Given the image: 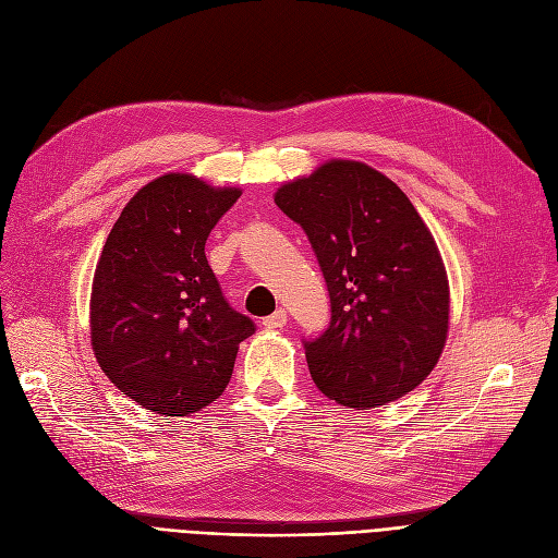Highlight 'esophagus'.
Listing matches in <instances>:
<instances>
[{"label": "esophagus", "instance_id": "obj_1", "mask_svg": "<svg viewBox=\"0 0 558 558\" xmlns=\"http://www.w3.org/2000/svg\"><path fill=\"white\" fill-rule=\"evenodd\" d=\"M262 324H264L266 328H282V326L287 324V312L280 307V310H276L274 314H269V317H264Z\"/></svg>", "mask_w": 558, "mask_h": 558}]
</instances>
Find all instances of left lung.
Returning <instances> with one entry per match:
<instances>
[{
	"mask_svg": "<svg viewBox=\"0 0 558 558\" xmlns=\"http://www.w3.org/2000/svg\"><path fill=\"white\" fill-rule=\"evenodd\" d=\"M276 205L307 234L328 287L330 324L303 339L319 390L367 410L417 387L445 347L449 284L405 193L374 168L339 159L280 186Z\"/></svg>",
	"mask_w": 558,
	"mask_h": 558,
	"instance_id": "8db88e82",
	"label": "left lung"
}]
</instances>
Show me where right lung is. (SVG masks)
I'll return each instance as SVG.
<instances>
[{"label": "right lung", "mask_w": 558, "mask_h": 558, "mask_svg": "<svg viewBox=\"0 0 558 558\" xmlns=\"http://www.w3.org/2000/svg\"><path fill=\"white\" fill-rule=\"evenodd\" d=\"M239 196L161 175L107 236L90 294L93 351L118 390L157 415L184 417L219 399L239 344L255 332L205 257L209 232Z\"/></svg>", "instance_id": "right-lung-1"}]
</instances>
